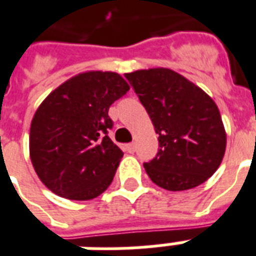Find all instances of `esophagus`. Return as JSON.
Returning a JSON list of instances; mask_svg holds the SVG:
<instances>
[{"mask_svg":"<svg viewBox=\"0 0 256 256\" xmlns=\"http://www.w3.org/2000/svg\"><path fill=\"white\" fill-rule=\"evenodd\" d=\"M126 150H128V153H134V152H136V144H134V142L128 144V145H126Z\"/></svg>","mask_w":256,"mask_h":256,"instance_id":"34e87169","label":"esophagus"}]
</instances>
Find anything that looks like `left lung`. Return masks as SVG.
<instances>
[{
    "mask_svg": "<svg viewBox=\"0 0 256 256\" xmlns=\"http://www.w3.org/2000/svg\"><path fill=\"white\" fill-rule=\"evenodd\" d=\"M158 134V152L144 164L153 183L190 190L220 166L226 134L216 103L191 81L166 68L126 73Z\"/></svg>",
    "mask_w": 256,
    "mask_h": 256,
    "instance_id": "1",
    "label": "left lung"
}]
</instances>
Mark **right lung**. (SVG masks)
<instances>
[{
    "label": "right lung",
    "instance_id": "right-lung-1",
    "mask_svg": "<svg viewBox=\"0 0 256 256\" xmlns=\"http://www.w3.org/2000/svg\"><path fill=\"white\" fill-rule=\"evenodd\" d=\"M128 90L118 73L88 72L60 85L39 106L30 154L48 190L73 200H94L107 190L123 156L108 137V110Z\"/></svg>",
    "mask_w": 256,
    "mask_h": 256
}]
</instances>
